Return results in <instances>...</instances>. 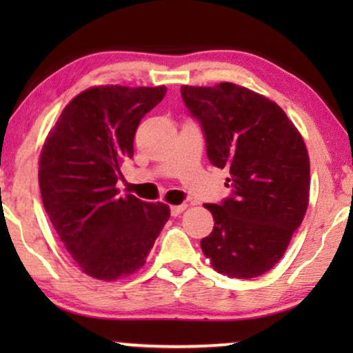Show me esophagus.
Segmentation results:
<instances>
[{"mask_svg": "<svg viewBox=\"0 0 353 353\" xmlns=\"http://www.w3.org/2000/svg\"><path fill=\"white\" fill-rule=\"evenodd\" d=\"M186 204H181V205H172L170 207V212H172V216H178V215H180L181 214V212L183 210H185L186 209Z\"/></svg>", "mask_w": 353, "mask_h": 353, "instance_id": "obj_1", "label": "esophagus"}]
</instances>
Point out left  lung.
Segmentation results:
<instances>
[{"label": "left lung", "mask_w": 353, "mask_h": 353, "mask_svg": "<svg viewBox=\"0 0 353 353\" xmlns=\"http://www.w3.org/2000/svg\"><path fill=\"white\" fill-rule=\"evenodd\" d=\"M201 123L212 165L228 168L231 196L205 204L212 233L201 241L212 267L230 278L267 273L286 252L308 207L305 143L276 103L244 86H181Z\"/></svg>", "instance_id": "8db88e82"}]
</instances>
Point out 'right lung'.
Returning a JSON list of instances; mask_svg holds the SVG:
<instances>
[{
    "label": "right lung",
    "instance_id": "add662e5",
    "mask_svg": "<svg viewBox=\"0 0 353 353\" xmlns=\"http://www.w3.org/2000/svg\"><path fill=\"white\" fill-rule=\"evenodd\" d=\"M165 93V86L119 85L81 91L43 144V205L67 252L91 278L115 281L138 272L170 219L168 205L122 197L115 188L120 163L133 157L139 122Z\"/></svg>",
    "mask_w": 353,
    "mask_h": 353
}]
</instances>
